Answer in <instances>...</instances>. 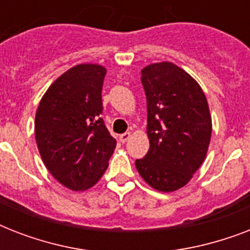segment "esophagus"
Wrapping results in <instances>:
<instances>
[{"label":"esophagus","mask_w":250,"mask_h":250,"mask_svg":"<svg viewBox=\"0 0 250 250\" xmlns=\"http://www.w3.org/2000/svg\"><path fill=\"white\" fill-rule=\"evenodd\" d=\"M129 137H131V132H125V133H122L121 136H119V140H121V143H125V141L128 140Z\"/></svg>","instance_id":"esophagus-1"}]
</instances>
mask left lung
Instances as JSON below:
<instances>
[{
    "mask_svg": "<svg viewBox=\"0 0 250 250\" xmlns=\"http://www.w3.org/2000/svg\"><path fill=\"white\" fill-rule=\"evenodd\" d=\"M146 96L149 150L135 165L161 192H174L192 179L205 160L211 137L209 105L196 80L171 62L141 70Z\"/></svg>",
    "mask_w": 250,
    "mask_h": 250,
    "instance_id": "8db88e82",
    "label": "left lung"
}]
</instances>
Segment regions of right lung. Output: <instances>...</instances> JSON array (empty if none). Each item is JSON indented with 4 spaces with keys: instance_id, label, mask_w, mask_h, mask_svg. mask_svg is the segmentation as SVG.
<instances>
[{
    "instance_id": "right-lung-1",
    "label": "right lung",
    "mask_w": 250,
    "mask_h": 250,
    "mask_svg": "<svg viewBox=\"0 0 250 250\" xmlns=\"http://www.w3.org/2000/svg\"><path fill=\"white\" fill-rule=\"evenodd\" d=\"M105 75L100 64H78L49 86L37 107L35 137L42 162L72 190L100 180L117 145L101 118Z\"/></svg>"
}]
</instances>
